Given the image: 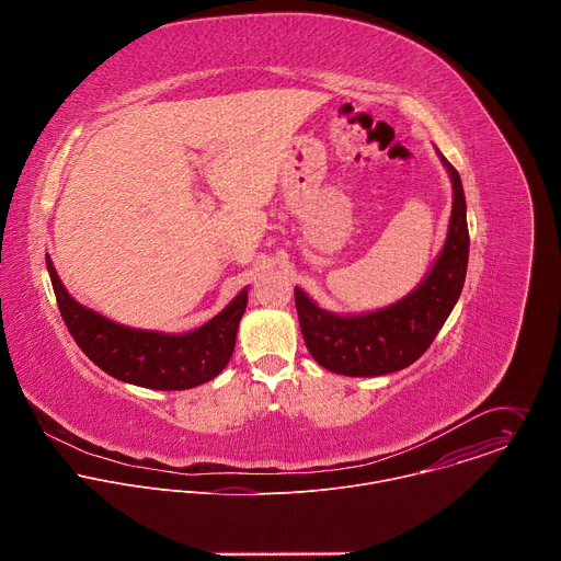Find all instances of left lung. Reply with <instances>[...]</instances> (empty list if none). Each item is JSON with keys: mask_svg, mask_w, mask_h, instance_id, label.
Returning a JSON list of instances; mask_svg holds the SVG:
<instances>
[{"mask_svg": "<svg viewBox=\"0 0 561 561\" xmlns=\"http://www.w3.org/2000/svg\"><path fill=\"white\" fill-rule=\"evenodd\" d=\"M453 182V210L446 244L422 284L386 308L364 314H335L319 308L295 286L299 329L312 359L337 375L377 377L411 366L433 344L457 304L468 266L466 197L459 173L439 152Z\"/></svg>", "mask_w": 561, "mask_h": 561, "instance_id": "8db88e82", "label": "left lung"}]
</instances>
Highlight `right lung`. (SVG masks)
<instances>
[{
	"instance_id": "1",
	"label": "right lung",
	"mask_w": 561,
	"mask_h": 561,
	"mask_svg": "<svg viewBox=\"0 0 561 561\" xmlns=\"http://www.w3.org/2000/svg\"><path fill=\"white\" fill-rule=\"evenodd\" d=\"M46 268L64 324L77 346L111 377L152 390H186L217 377L234 351L239 319L249 304L244 288L197 331L182 335L141 331L111 322L75 301L48 255Z\"/></svg>"
}]
</instances>
